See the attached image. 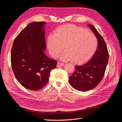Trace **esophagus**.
Listing matches in <instances>:
<instances>
[{
    "mask_svg": "<svg viewBox=\"0 0 122 122\" xmlns=\"http://www.w3.org/2000/svg\"><path fill=\"white\" fill-rule=\"evenodd\" d=\"M65 64L64 63H61V62H58L57 64V67H59V66H64Z\"/></svg>",
    "mask_w": 122,
    "mask_h": 122,
    "instance_id": "1",
    "label": "esophagus"
}]
</instances>
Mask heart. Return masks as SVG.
I'll return each mask as SVG.
<instances>
[{
    "label": "heart",
    "mask_w": 122,
    "mask_h": 122,
    "mask_svg": "<svg viewBox=\"0 0 122 122\" xmlns=\"http://www.w3.org/2000/svg\"><path fill=\"white\" fill-rule=\"evenodd\" d=\"M98 41L94 34L74 24L58 26L47 38V46L51 55L56 58L64 48L60 57L76 64L88 61L95 53Z\"/></svg>",
    "instance_id": "heart-1"
}]
</instances>
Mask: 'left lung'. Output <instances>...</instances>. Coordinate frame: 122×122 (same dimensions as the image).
I'll return each instance as SVG.
<instances>
[{
  "instance_id": "8db88e82",
  "label": "left lung",
  "mask_w": 122,
  "mask_h": 122,
  "mask_svg": "<svg viewBox=\"0 0 122 122\" xmlns=\"http://www.w3.org/2000/svg\"><path fill=\"white\" fill-rule=\"evenodd\" d=\"M89 27L98 41V46L91 60L82 66H75L76 70L69 82L77 91H87L96 87L104 77L109 60V52L104 38L92 24Z\"/></svg>"
}]
</instances>
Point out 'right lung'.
Returning a JSON list of instances; mask_svg holds the SVG:
<instances>
[{
	"mask_svg": "<svg viewBox=\"0 0 122 122\" xmlns=\"http://www.w3.org/2000/svg\"><path fill=\"white\" fill-rule=\"evenodd\" d=\"M45 22L28 24L14 41L11 51V64L18 81L25 88L37 91L47 84L50 72L57 61L48 57L46 48Z\"/></svg>",
	"mask_w": 122,
	"mask_h": 122,
	"instance_id": "obj_1",
	"label": "right lung"
}]
</instances>
